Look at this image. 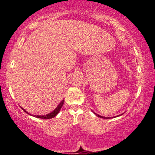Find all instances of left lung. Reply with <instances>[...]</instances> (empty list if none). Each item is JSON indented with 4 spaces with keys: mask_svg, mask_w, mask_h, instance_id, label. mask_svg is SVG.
<instances>
[{
    "mask_svg": "<svg viewBox=\"0 0 155 155\" xmlns=\"http://www.w3.org/2000/svg\"><path fill=\"white\" fill-rule=\"evenodd\" d=\"M94 114H95L96 115H97V117H101V118H103V119H109V117H108V118H107V117H101V116H99V115L97 114H96V113H94Z\"/></svg>",
    "mask_w": 155,
    "mask_h": 155,
    "instance_id": "left-lung-1",
    "label": "left lung"
}]
</instances>
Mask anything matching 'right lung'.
Segmentation results:
<instances>
[{
	"mask_svg": "<svg viewBox=\"0 0 155 155\" xmlns=\"http://www.w3.org/2000/svg\"><path fill=\"white\" fill-rule=\"evenodd\" d=\"M64 103V100H62L61 101V103L59 104H58V107H56V109H55L54 111H53L51 113L48 114L44 115V116H39V115H37V116H36V115H35L34 117H37V118H40V119H48L54 118V117H56V115H57V114H58V112H59L60 109H61V107H62V106H63ZM21 109H22L23 110L25 111V112H26V113H27V111H25V109H23V108H21Z\"/></svg>",
	"mask_w": 155,
	"mask_h": 155,
	"instance_id": "right-lung-1",
	"label": "right lung"
}]
</instances>
